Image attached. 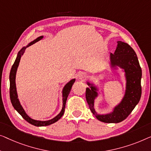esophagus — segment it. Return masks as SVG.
I'll list each match as a JSON object with an SVG mask.
<instances>
[{
  "instance_id": "esophagus-1",
  "label": "esophagus",
  "mask_w": 151,
  "mask_h": 151,
  "mask_svg": "<svg viewBox=\"0 0 151 151\" xmlns=\"http://www.w3.org/2000/svg\"><path fill=\"white\" fill-rule=\"evenodd\" d=\"M86 77V75L84 73H80L78 75V79H83Z\"/></svg>"
}]
</instances>
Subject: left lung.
Returning a JSON list of instances; mask_svg holds the SVG:
<instances>
[{
	"label": "left lung",
	"instance_id": "obj_1",
	"mask_svg": "<svg viewBox=\"0 0 151 151\" xmlns=\"http://www.w3.org/2000/svg\"><path fill=\"white\" fill-rule=\"evenodd\" d=\"M118 45L114 54L109 55V68L117 70L120 68L124 73L126 90L121 101L112 111L99 114L94 109V101L99 97L98 84L87 81L89 88H86V97L92 114L98 120L105 123H118L125 120L139 103L142 94V69L134 50L122 41L117 42Z\"/></svg>",
	"mask_w": 151,
	"mask_h": 151
}]
</instances>
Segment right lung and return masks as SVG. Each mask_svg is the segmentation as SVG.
I'll use <instances>...</instances> for the list:
<instances>
[{"label": "right lung", "mask_w": 151, "mask_h": 151, "mask_svg": "<svg viewBox=\"0 0 151 151\" xmlns=\"http://www.w3.org/2000/svg\"><path fill=\"white\" fill-rule=\"evenodd\" d=\"M43 37H44L43 35L40 36V37L36 38L35 40H33V41L31 42L30 43L27 44L26 46H24V47L21 48L20 51L18 52V55H17L16 59L14 61V63L12 65L11 71H10V74H9V82H10L9 94H10V99H11V102H12L13 107H14V109H16L21 116H22V117L24 118L25 120L27 121L29 123H30V124L36 127H44V126H48V125L52 124H53V123L56 122L57 121H58L59 119L62 117L63 114L64 113V111H65V103H66L68 96L69 93L70 92L72 86H73V85L75 81V78H73V79H71L68 83H67L65 85V86L63 87L62 90V100H63L62 109H61V111L59 112V114H57L55 117L48 120L42 121V120H34V119H32L27 115V113L24 111V108H23L22 106L21 105L20 102L18 99V93H17L16 85V76L17 70H18V67L19 65V63H20L21 57H22V55L24 54L26 48L27 47H29V46L33 45V44L35 43V42H37L38 41H40V40H41L42 39H43Z\"/></svg>", "instance_id": "add662e5"}]
</instances>
